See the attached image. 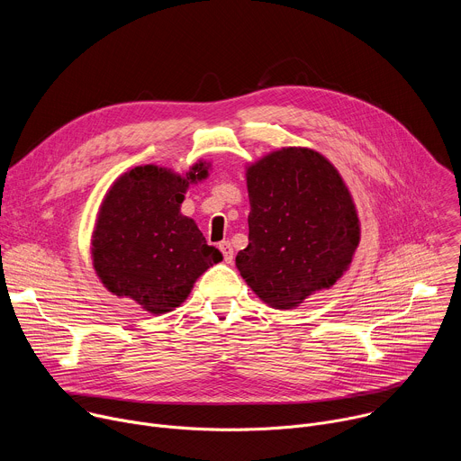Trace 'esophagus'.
Returning a JSON list of instances; mask_svg holds the SVG:
<instances>
[{
  "mask_svg": "<svg viewBox=\"0 0 461 461\" xmlns=\"http://www.w3.org/2000/svg\"><path fill=\"white\" fill-rule=\"evenodd\" d=\"M219 248H221V251H222V255H224V260L228 262V265H231V262H233V248H231V242H230V240H222V242L219 244Z\"/></svg>",
  "mask_w": 461,
  "mask_h": 461,
  "instance_id": "34e87169",
  "label": "esophagus"
}]
</instances>
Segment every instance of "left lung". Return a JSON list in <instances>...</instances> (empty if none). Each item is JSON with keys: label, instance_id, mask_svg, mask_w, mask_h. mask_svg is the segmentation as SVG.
I'll use <instances>...</instances> for the list:
<instances>
[{"label": "left lung", "instance_id": "1", "mask_svg": "<svg viewBox=\"0 0 461 461\" xmlns=\"http://www.w3.org/2000/svg\"><path fill=\"white\" fill-rule=\"evenodd\" d=\"M249 244L235 257L253 294L294 310L350 268L361 222L336 166L310 148H281L246 167Z\"/></svg>", "mask_w": 461, "mask_h": 461}]
</instances>
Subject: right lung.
<instances>
[{
  "label": "right lung",
  "mask_w": 461,
  "mask_h": 461,
  "mask_svg": "<svg viewBox=\"0 0 461 461\" xmlns=\"http://www.w3.org/2000/svg\"><path fill=\"white\" fill-rule=\"evenodd\" d=\"M210 166L199 160L180 175L146 164L113 182L91 237L93 268L107 292L133 299L153 315L167 313L222 260L194 221L180 213L189 184L204 180Z\"/></svg>",
  "instance_id": "obj_1"
}]
</instances>
